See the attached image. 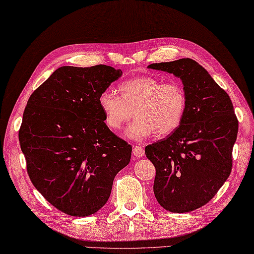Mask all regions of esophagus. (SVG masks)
Masks as SVG:
<instances>
[{
  "label": "esophagus",
  "mask_w": 254,
  "mask_h": 254,
  "mask_svg": "<svg viewBox=\"0 0 254 254\" xmlns=\"http://www.w3.org/2000/svg\"><path fill=\"white\" fill-rule=\"evenodd\" d=\"M132 155L135 158H141L145 156V150L141 146H135L132 148Z\"/></svg>",
  "instance_id": "34e87169"
}]
</instances>
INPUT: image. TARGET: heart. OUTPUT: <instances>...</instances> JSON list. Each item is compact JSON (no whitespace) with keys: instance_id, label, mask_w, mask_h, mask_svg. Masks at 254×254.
Wrapping results in <instances>:
<instances>
[{"instance_id":"1","label":"heart","mask_w":254,"mask_h":254,"mask_svg":"<svg viewBox=\"0 0 254 254\" xmlns=\"http://www.w3.org/2000/svg\"><path fill=\"white\" fill-rule=\"evenodd\" d=\"M121 96L111 89L100 93L98 105L105 123L112 129H121L135 114L136 119L125 136L143 140L155 132L165 137L179 128L187 111L184 88L176 82L164 83L151 76L126 80L119 85Z\"/></svg>"}]
</instances>
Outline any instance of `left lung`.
I'll list each match as a JSON object with an SVG mask.
<instances>
[{"mask_svg": "<svg viewBox=\"0 0 254 254\" xmlns=\"http://www.w3.org/2000/svg\"><path fill=\"white\" fill-rule=\"evenodd\" d=\"M148 68L181 79L187 111L179 128L145 148L154 164V193L162 208L190 212L211 200L229 178L238 119L229 95L191 59L154 63Z\"/></svg>", "mask_w": 254, "mask_h": 254, "instance_id": "1", "label": "left lung"}]
</instances>
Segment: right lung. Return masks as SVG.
Wrapping results in <instances>:
<instances>
[{
    "mask_svg": "<svg viewBox=\"0 0 254 254\" xmlns=\"http://www.w3.org/2000/svg\"><path fill=\"white\" fill-rule=\"evenodd\" d=\"M123 75L112 66H62L28 98L18 139L32 184L73 217L103 208L131 146L109 130L98 97Z\"/></svg>",
    "mask_w": 254,
    "mask_h": 254,
    "instance_id": "obj_1",
    "label": "right lung"
}]
</instances>
